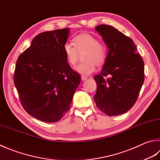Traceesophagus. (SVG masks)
<instances>
[{
	"label": "esophagus",
	"mask_w": 160,
	"mask_h": 160,
	"mask_svg": "<svg viewBox=\"0 0 160 160\" xmlns=\"http://www.w3.org/2000/svg\"><path fill=\"white\" fill-rule=\"evenodd\" d=\"M87 79H88V77H87L86 76H83V75L81 76V80L82 81H86Z\"/></svg>",
	"instance_id": "esophagus-1"
}]
</instances>
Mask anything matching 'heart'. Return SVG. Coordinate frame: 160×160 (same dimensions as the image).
Returning a JSON list of instances; mask_svg holds the SVG:
<instances>
[{
  "label": "heart",
  "mask_w": 160,
  "mask_h": 160,
  "mask_svg": "<svg viewBox=\"0 0 160 160\" xmlns=\"http://www.w3.org/2000/svg\"><path fill=\"white\" fill-rule=\"evenodd\" d=\"M73 44L65 42L63 52L68 62L75 65L79 61V53H82L83 62L76 68L81 74L88 75L95 70V67H101L107 61V48L104 44L99 42L98 38L89 33H81L73 38Z\"/></svg>",
  "instance_id": "b5f03b06"
}]
</instances>
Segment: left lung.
<instances>
[{
    "label": "left lung",
    "mask_w": 160,
    "mask_h": 160,
    "mask_svg": "<svg viewBox=\"0 0 160 160\" xmlns=\"http://www.w3.org/2000/svg\"><path fill=\"white\" fill-rule=\"evenodd\" d=\"M95 30L108 51L100 74L94 77L97 91L93 98L102 112L118 116L127 112L137 101L144 81V62L131 38L111 26L102 24Z\"/></svg>",
    "instance_id": "8db88e82"
}]
</instances>
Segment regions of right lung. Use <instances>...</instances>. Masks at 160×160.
<instances>
[{
  "label": "right lung",
  "instance_id": "right-lung-1",
  "mask_svg": "<svg viewBox=\"0 0 160 160\" xmlns=\"http://www.w3.org/2000/svg\"><path fill=\"white\" fill-rule=\"evenodd\" d=\"M68 28L41 32L17 59L14 83L22 107L30 115L55 122L68 112L81 82L63 52Z\"/></svg>",
  "mask_w": 160,
  "mask_h": 160
}]
</instances>
